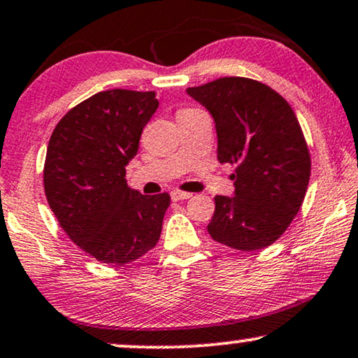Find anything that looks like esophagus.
Instances as JSON below:
<instances>
[{
	"label": "esophagus",
	"mask_w": 358,
	"mask_h": 358,
	"mask_svg": "<svg viewBox=\"0 0 358 358\" xmlns=\"http://www.w3.org/2000/svg\"><path fill=\"white\" fill-rule=\"evenodd\" d=\"M170 196H171V199H173V201H180V199L192 198L193 194L188 193V192H180V189H173V192L170 193Z\"/></svg>",
	"instance_id": "34e87169"
}]
</instances>
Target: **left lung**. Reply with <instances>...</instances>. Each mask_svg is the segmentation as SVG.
Listing matches in <instances>:
<instances>
[{
	"mask_svg": "<svg viewBox=\"0 0 358 358\" xmlns=\"http://www.w3.org/2000/svg\"><path fill=\"white\" fill-rule=\"evenodd\" d=\"M187 93L213 114L217 160L236 165V196H214L209 236L236 250L265 249L298 214L311 175L296 114L268 85L244 76H224Z\"/></svg>",
	"mask_w": 358,
	"mask_h": 358,
	"instance_id": "obj_1",
	"label": "left lung"
}]
</instances>
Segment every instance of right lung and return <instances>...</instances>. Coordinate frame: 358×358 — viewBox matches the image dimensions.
Segmentation results:
<instances>
[{"mask_svg": "<svg viewBox=\"0 0 358 358\" xmlns=\"http://www.w3.org/2000/svg\"><path fill=\"white\" fill-rule=\"evenodd\" d=\"M157 108L155 92H99L60 119L47 145V203L71 242L103 264H131L160 239L170 194H141L126 180Z\"/></svg>", "mask_w": 358, "mask_h": 358, "instance_id": "1", "label": "right lung"}]
</instances>
